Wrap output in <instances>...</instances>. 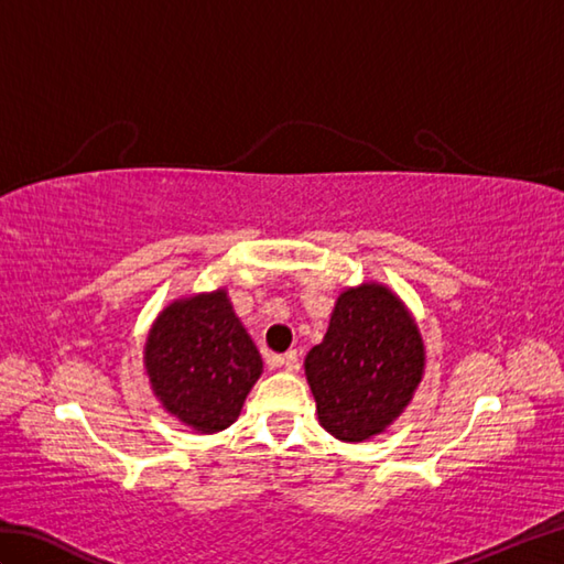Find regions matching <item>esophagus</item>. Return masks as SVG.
Returning a JSON list of instances; mask_svg holds the SVG:
<instances>
[{
  "mask_svg": "<svg viewBox=\"0 0 564 564\" xmlns=\"http://www.w3.org/2000/svg\"><path fill=\"white\" fill-rule=\"evenodd\" d=\"M275 361H279V366L289 370V373H297V368H301V358H297V351L283 354L281 358H275Z\"/></svg>",
  "mask_w": 564,
  "mask_h": 564,
  "instance_id": "34e87169",
  "label": "esophagus"
}]
</instances>
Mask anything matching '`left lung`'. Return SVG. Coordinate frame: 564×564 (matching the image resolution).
I'll list each match as a JSON object with an SVG mask.
<instances>
[{
	"instance_id": "obj_1",
	"label": "left lung",
	"mask_w": 564,
	"mask_h": 564,
	"mask_svg": "<svg viewBox=\"0 0 564 564\" xmlns=\"http://www.w3.org/2000/svg\"><path fill=\"white\" fill-rule=\"evenodd\" d=\"M424 344L388 289L366 283L339 295L322 344L305 358L319 424L339 441L380 434L422 380Z\"/></svg>"
}]
</instances>
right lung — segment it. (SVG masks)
<instances>
[{
	"instance_id": "1",
	"label": "right lung",
	"mask_w": 564,
	"mask_h": 564,
	"mask_svg": "<svg viewBox=\"0 0 564 564\" xmlns=\"http://www.w3.org/2000/svg\"><path fill=\"white\" fill-rule=\"evenodd\" d=\"M145 366L166 412L200 434L230 426L261 376V356L225 291L166 307L148 337Z\"/></svg>"
}]
</instances>
